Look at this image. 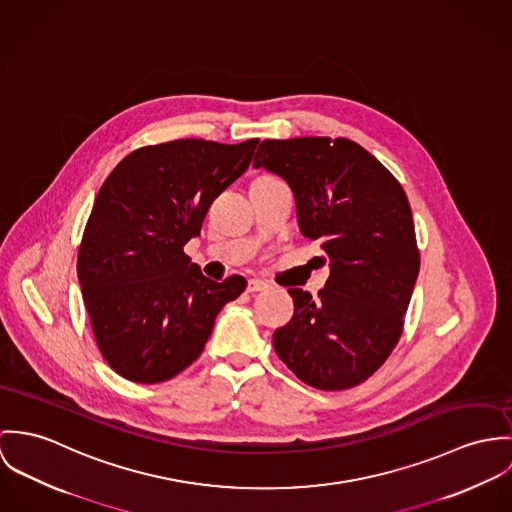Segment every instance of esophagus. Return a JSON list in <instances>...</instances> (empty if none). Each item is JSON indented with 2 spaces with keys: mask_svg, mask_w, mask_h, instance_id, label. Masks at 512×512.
<instances>
[{
  "mask_svg": "<svg viewBox=\"0 0 512 512\" xmlns=\"http://www.w3.org/2000/svg\"><path fill=\"white\" fill-rule=\"evenodd\" d=\"M267 288H269V283L261 281V279H249V283H247L249 292H261V290H267Z\"/></svg>",
  "mask_w": 512,
  "mask_h": 512,
  "instance_id": "34e87169",
  "label": "esophagus"
}]
</instances>
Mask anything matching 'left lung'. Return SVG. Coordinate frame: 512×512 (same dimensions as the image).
I'll use <instances>...</instances> for the list:
<instances>
[{
  "label": "left lung",
  "instance_id": "obj_1",
  "mask_svg": "<svg viewBox=\"0 0 512 512\" xmlns=\"http://www.w3.org/2000/svg\"><path fill=\"white\" fill-rule=\"evenodd\" d=\"M253 167L290 186L298 228L330 257L318 298L288 288L294 316L275 332V351L302 383L351 389L387 361L402 334L420 269L408 198L371 153L341 137L267 139Z\"/></svg>",
  "mask_w": 512,
  "mask_h": 512
}]
</instances>
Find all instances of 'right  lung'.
Masks as SVG:
<instances>
[{
	"mask_svg": "<svg viewBox=\"0 0 512 512\" xmlns=\"http://www.w3.org/2000/svg\"><path fill=\"white\" fill-rule=\"evenodd\" d=\"M259 139H178L129 153L102 184L78 251L98 347L127 381H169L196 361L220 310L247 286L216 283L182 247L247 171Z\"/></svg>",
	"mask_w": 512,
	"mask_h": 512,
	"instance_id": "right-lung-1",
	"label": "right lung"
}]
</instances>
